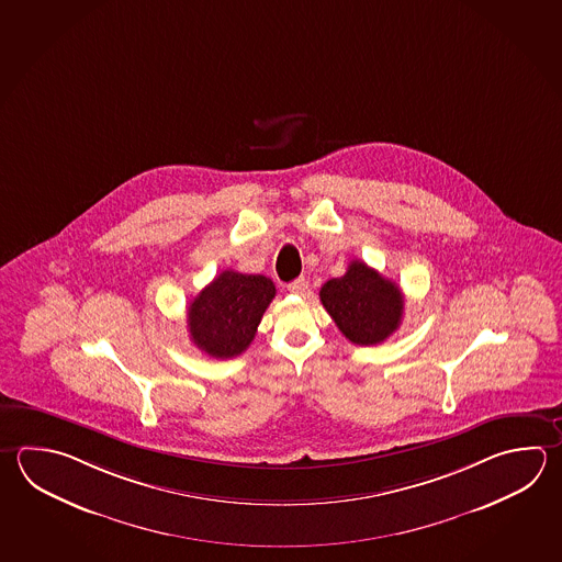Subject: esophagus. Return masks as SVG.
<instances>
[{"instance_id": "obj_1", "label": "esophagus", "mask_w": 562, "mask_h": 562, "mask_svg": "<svg viewBox=\"0 0 562 562\" xmlns=\"http://www.w3.org/2000/svg\"><path fill=\"white\" fill-rule=\"evenodd\" d=\"M288 292H292V294H300V296H304L307 292V280L302 276V278H296L294 282H290L288 284Z\"/></svg>"}]
</instances>
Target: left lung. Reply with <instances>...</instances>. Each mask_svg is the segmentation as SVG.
<instances>
[{"label": "left lung", "mask_w": 562, "mask_h": 562, "mask_svg": "<svg viewBox=\"0 0 562 562\" xmlns=\"http://www.w3.org/2000/svg\"><path fill=\"white\" fill-rule=\"evenodd\" d=\"M319 300L339 331L358 346L382 344L402 324V290L360 260L350 262L341 278L328 280Z\"/></svg>", "instance_id": "left-lung-1"}]
</instances>
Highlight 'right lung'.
Masks as SVG:
<instances>
[{
	"label": "right lung",
	"instance_id": "add662e5",
	"mask_svg": "<svg viewBox=\"0 0 562 562\" xmlns=\"http://www.w3.org/2000/svg\"><path fill=\"white\" fill-rule=\"evenodd\" d=\"M276 286L262 274L224 270L189 306V331L199 350L216 360L240 356L256 336Z\"/></svg>",
	"mask_w": 562,
	"mask_h": 562
}]
</instances>
